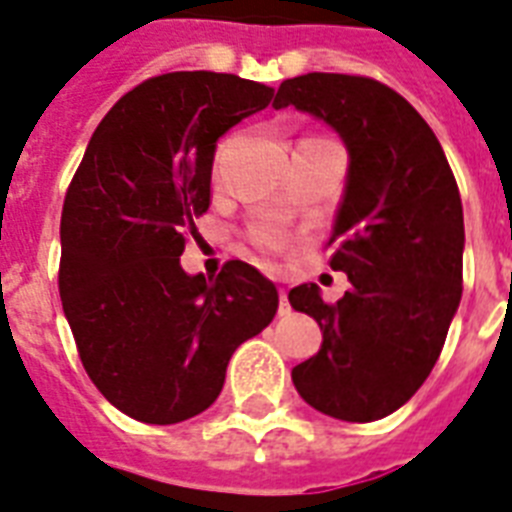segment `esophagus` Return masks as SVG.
<instances>
[{"mask_svg": "<svg viewBox=\"0 0 512 512\" xmlns=\"http://www.w3.org/2000/svg\"><path fill=\"white\" fill-rule=\"evenodd\" d=\"M279 313H289V300H287V289H279Z\"/></svg>", "mask_w": 512, "mask_h": 512, "instance_id": "obj_1", "label": "esophagus"}]
</instances>
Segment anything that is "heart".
<instances>
[{"label":"heart","mask_w":512,"mask_h":512,"mask_svg":"<svg viewBox=\"0 0 512 512\" xmlns=\"http://www.w3.org/2000/svg\"><path fill=\"white\" fill-rule=\"evenodd\" d=\"M252 239L260 249H279L281 247V233L273 231V228H257L252 233Z\"/></svg>","instance_id":"b5f03b06"}]
</instances>
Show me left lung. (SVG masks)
Returning a JSON list of instances; mask_svg holds the SVG:
<instances>
[{"label":"left lung","instance_id":"left-lung-1","mask_svg":"<svg viewBox=\"0 0 512 512\" xmlns=\"http://www.w3.org/2000/svg\"><path fill=\"white\" fill-rule=\"evenodd\" d=\"M295 106L337 130L348 183L337 209L332 271L350 289L324 303L300 284L289 303L324 342L292 369L305 404L345 422L404 406L436 366L462 297L460 188L444 148L409 100L369 76L305 74L281 82L273 108Z\"/></svg>","mask_w":512,"mask_h":512}]
</instances>
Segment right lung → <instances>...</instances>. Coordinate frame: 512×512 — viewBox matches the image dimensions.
Here are the masks:
<instances>
[{"label": "right lung", "instance_id": "1", "mask_svg": "<svg viewBox=\"0 0 512 512\" xmlns=\"http://www.w3.org/2000/svg\"><path fill=\"white\" fill-rule=\"evenodd\" d=\"M271 87L215 71L146 79L116 103L68 185L58 289L95 388L127 417L175 425L215 404L233 350L276 316L263 273L228 260L180 268L209 209L220 135L263 111Z\"/></svg>", "mask_w": 512, "mask_h": 512}]
</instances>
